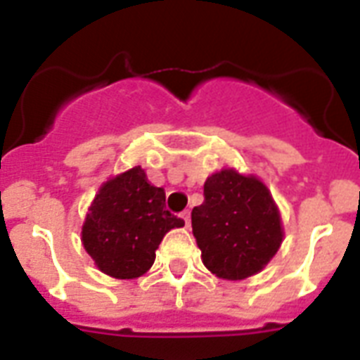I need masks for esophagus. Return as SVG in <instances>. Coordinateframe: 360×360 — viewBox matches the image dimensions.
<instances>
[{
    "instance_id": "1",
    "label": "esophagus",
    "mask_w": 360,
    "mask_h": 360,
    "mask_svg": "<svg viewBox=\"0 0 360 360\" xmlns=\"http://www.w3.org/2000/svg\"><path fill=\"white\" fill-rule=\"evenodd\" d=\"M181 217H183V220H185L186 228H191V211L186 209V211H183V214H181Z\"/></svg>"
}]
</instances>
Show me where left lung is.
Returning <instances> with one entry per match:
<instances>
[{
	"mask_svg": "<svg viewBox=\"0 0 360 360\" xmlns=\"http://www.w3.org/2000/svg\"><path fill=\"white\" fill-rule=\"evenodd\" d=\"M192 233L205 267L226 280L262 271L282 243L280 213L267 186L236 169L205 181L203 203L192 209Z\"/></svg>",
	"mask_w": 360,
	"mask_h": 360,
	"instance_id": "obj_1",
	"label": "left lung"
}]
</instances>
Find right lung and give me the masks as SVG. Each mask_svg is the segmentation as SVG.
I'll list each match as a JSON object with an SVG mask.
<instances>
[{"label": "right lung", "instance_id": "1", "mask_svg": "<svg viewBox=\"0 0 360 360\" xmlns=\"http://www.w3.org/2000/svg\"><path fill=\"white\" fill-rule=\"evenodd\" d=\"M185 220L166 209V192L136 168L101 186L93 200L82 240L103 273L114 278H136L155 262L162 237Z\"/></svg>", "mask_w": 360, "mask_h": 360}]
</instances>
